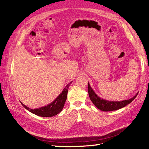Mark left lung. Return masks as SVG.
I'll list each match as a JSON object with an SVG mask.
<instances>
[{
    "label": "left lung",
    "mask_w": 149,
    "mask_h": 149,
    "mask_svg": "<svg viewBox=\"0 0 149 149\" xmlns=\"http://www.w3.org/2000/svg\"><path fill=\"white\" fill-rule=\"evenodd\" d=\"M88 91L91 102L98 109L103 111H115L121 109L122 107L128 105L129 104H130L136 97L138 94V93H137L133 97L128 100L122 101L107 100L103 99L98 96L90 86L89 83L88 84Z\"/></svg>",
    "instance_id": "left-lung-1"
}]
</instances>
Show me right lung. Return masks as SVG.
I'll list each match as a JSON object with an SVG mask.
<instances>
[{
  "label": "right lung",
  "instance_id": "1",
  "mask_svg": "<svg viewBox=\"0 0 149 149\" xmlns=\"http://www.w3.org/2000/svg\"><path fill=\"white\" fill-rule=\"evenodd\" d=\"M72 83V81L66 85L64 89L63 90L62 92L59 95L58 97L53 102L48 104V105L37 109H30L29 107L24 105L22 102L21 103L25 108L36 115L42 117H51L55 116L61 112L63 107H64L66 98H67L68 88Z\"/></svg>",
  "mask_w": 149,
  "mask_h": 149
}]
</instances>
